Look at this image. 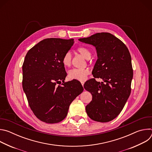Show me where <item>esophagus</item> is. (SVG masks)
<instances>
[{"label": "esophagus", "instance_id": "esophagus-1", "mask_svg": "<svg viewBox=\"0 0 152 152\" xmlns=\"http://www.w3.org/2000/svg\"><path fill=\"white\" fill-rule=\"evenodd\" d=\"M81 84H82V86H83V85H84V82H81Z\"/></svg>", "mask_w": 152, "mask_h": 152}]
</instances>
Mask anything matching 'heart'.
<instances>
[{
  "mask_svg": "<svg viewBox=\"0 0 152 152\" xmlns=\"http://www.w3.org/2000/svg\"><path fill=\"white\" fill-rule=\"evenodd\" d=\"M77 52L82 55L85 58L89 59L91 57V50L85 47H80L77 49ZM72 54L70 52H67L62 57V62L65 67H70L72 64ZM90 71L88 69H74L69 71V77L71 79H75L79 81H84L86 80L87 76L90 74Z\"/></svg>",
  "mask_w": 152,
  "mask_h": 152,
  "instance_id": "heart-1",
  "label": "heart"
}]
</instances>
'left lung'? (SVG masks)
I'll return each instance as SVG.
<instances>
[{
	"mask_svg": "<svg viewBox=\"0 0 152 152\" xmlns=\"http://www.w3.org/2000/svg\"><path fill=\"white\" fill-rule=\"evenodd\" d=\"M79 40L96 48L97 59L93 75L105 82L92 79L84 84V88L93 97L86 112L94 121H110L121 113L131 92V54L124 43L110 33H97Z\"/></svg>",
	"mask_w": 152,
	"mask_h": 152,
	"instance_id": "8db88e82",
	"label": "left lung"
}]
</instances>
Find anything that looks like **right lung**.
I'll return each mask as SVG.
<instances>
[{
    "mask_svg": "<svg viewBox=\"0 0 152 152\" xmlns=\"http://www.w3.org/2000/svg\"><path fill=\"white\" fill-rule=\"evenodd\" d=\"M74 39L47 38L27 53L22 66L23 89L35 115L47 123L66 117L70 104L83 91L80 82H64L67 73L62 62Z\"/></svg>",
    "mask_w": 152,
    "mask_h": 152,
    "instance_id": "obj_1",
    "label": "right lung"
}]
</instances>
